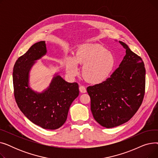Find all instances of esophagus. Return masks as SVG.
I'll list each match as a JSON object with an SVG mask.
<instances>
[{"label": "esophagus", "mask_w": 158, "mask_h": 158, "mask_svg": "<svg viewBox=\"0 0 158 158\" xmlns=\"http://www.w3.org/2000/svg\"><path fill=\"white\" fill-rule=\"evenodd\" d=\"M79 91H80L81 93L85 94V93L86 92V88H85V86H79Z\"/></svg>", "instance_id": "obj_1"}]
</instances>
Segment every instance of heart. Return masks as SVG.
Masks as SVG:
<instances>
[{
  "label": "heart",
  "instance_id": "obj_1",
  "mask_svg": "<svg viewBox=\"0 0 158 158\" xmlns=\"http://www.w3.org/2000/svg\"><path fill=\"white\" fill-rule=\"evenodd\" d=\"M64 66L68 76L72 77L78 73L77 64L83 65L81 73L84 79L92 85L102 83L109 77L116 64L113 52L99 44H83L76 50L74 57H65Z\"/></svg>",
  "mask_w": 158,
  "mask_h": 158
}]
</instances>
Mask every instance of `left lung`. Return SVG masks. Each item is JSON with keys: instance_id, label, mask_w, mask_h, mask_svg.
<instances>
[{"instance_id": "8db88e82", "label": "left lung", "mask_w": 158, "mask_h": 158, "mask_svg": "<svg viewBox=\"0 0 158 158\" xmlns=\"http://www.w3.org/2000/svg\"><path fill=\"white\" fill-rule=\"evenodd\" d=\"M126 54L105 81L88 86L91 111L101 126L112 128L129 121L142 103L145 88V69L143 60L119 41Z\"/></svg>"}]
</instances>
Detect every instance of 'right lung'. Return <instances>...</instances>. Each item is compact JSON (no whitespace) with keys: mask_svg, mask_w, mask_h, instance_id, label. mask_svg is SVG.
<instances>
[{"mask_svg":"<svg viewBox=\"0 0 158 158\" xmlns=\"http://www.w3.org/2000/svg\"><path fill=\"white\" fill-rule=\"evenodd\" d=\"M46 54L45 41H41L19 57L13 72L14 95L19 109L31 122L43 129L54 130L66 122L70 106L79 91L77 82H66L58 73L42 92L30 87V70Z\"/></svg>","mask_w":158,"mask_h":158,"instance_id":"right-lung-1","label":"right lung"}]
</instances>
